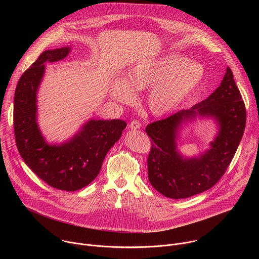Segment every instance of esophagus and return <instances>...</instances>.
I'll use <instances>...</instances> for the list:
<instances>
[{
    "instance_id": "obj_1",
    "label": "esophagus",
    "mask_w": 259,
    "mask_h": 259,
    "mask_svg": "<svg viewBox=\"0 0 259 259\" xmlns=\"http://www.w3.org/2000/svg\"><path fill=\"white\" fill-rule=\"evenodd\" d=\"M140 122H138L137 120H133L131 123H130V125H129V128L131 129V130H138L139 128H140Z\"/></svg>"
}]
</instances>
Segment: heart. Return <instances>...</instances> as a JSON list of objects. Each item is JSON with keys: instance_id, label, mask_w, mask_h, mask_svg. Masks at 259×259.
Segmentation results:
<instances>
[{"instance_id": "1", "label": "heart", "mask_w": 259, "mask_h": 259, "mask_svg": "<svg viewBox=\"0 0 259 259\" xmlns=\"http://www.w3.org/2000/svg\"><path fill=\"white\" fill-rule=\"evenodd\" d=\"M203 67L178 54L142 60L128 69L125 81L116 80L110 95L118 101L131 102L134 92L151 89L146 104L151 113L163 116L179 107L201 85Z\"/></svg>"}]
</instances>
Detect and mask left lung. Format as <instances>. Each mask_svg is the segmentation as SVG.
<instances>
[{"mask_svg":"<svg viewBox=\"0 0 259 259\" xmlns=\"http://www.w3.org/2000/svg\"><path fill=\"white\" fill-rule=\"evenodd\" d=\"M197 116L214 118L219 131L208 150L198 157L186 158L177 149L178 132L182 123ZM245 125V103L228 66L220 86L208 98L146 126L145 132L152 138L147 158L151 184L171 199H186L211 189L232 162Z\"/></svg>","mask_w":259,"mask_h":259,"instance_id":"obj_1","label":"left lung"}]
</instances>
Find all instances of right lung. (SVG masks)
I'll use <instances>...</instances> for the list:
<instances>
[{
    "label": "right lung",
    "mask_w": 259,
    "mask_h": 259,
    "mask_svg": "<svg viewBox=\"0 0 259 259\" xmlns=\"http://www.w3.org/2000/svg\"><path fill=\"white\" fill-rule=\"evenodd\" d=\"M69 52L70 47L46 50L23 72L15 90L13 120L18 152L31 171L54 189L75 192L96 178L107 152L127 124L123 120L91 119L67 141H46L36 122V93L45 63L59 61Z\"/></svg>",
    "instance_id": "right-lung-1"
}]
</instances>
